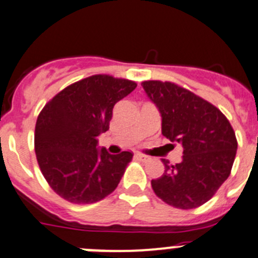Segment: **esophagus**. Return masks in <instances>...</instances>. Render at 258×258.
Segmentation results:
<instances>
[{"mask_svg": "<svg viewBox=\"0 0 258 258\" xmlns=\"http://www.w3.org/2000/svg\"><path fill=\"white\" fill-rule=\"evenodd\" d=\"M136 158H137V160L142 161V162H148V161L151 160V158L148 157V156L142 155V153H137V155H136Z\"/></svg>", "mask_w": 258, "mask_h": 258, "instance_id": "esophagus-1", "label": "esophagus"}]
</instances>
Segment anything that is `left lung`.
<instances>
[{"label":"left lung","mask_w":258,"mask_h":258,"mask_svg":"<svg viewBox=\"0 0 258 258\" xmlns=\"http://www.w3.org/2000/svg\"><path fill=\"white\" fill-rule=\"evenodd\" d=\"M141 85L160 110L163 136L183 147L181 163L162 160L165 172L151 181L156 196L176 209L202 206L232 170L237 140L230 121L216 106L177 83L152 80Z\"/></svg>","instance_id":"left-lung-1"}]
</instances>
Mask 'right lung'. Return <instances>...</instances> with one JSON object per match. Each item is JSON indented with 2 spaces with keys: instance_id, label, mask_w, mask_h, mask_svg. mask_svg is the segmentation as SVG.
I'll return each instance as SVG.
<instances>
[{
  "instance_id": "add662e5",
  "label": "right lung",
  "mask_w": 258,
  "mask_h": 258,
  "mask_svg": "<svg viewBox=\"0 0 258 258\" xmlns=\"http://www.w3.org/2000/svg\"><path fill=\"white\" fill-rule=\"evenodd\" d=\"M137 87L135 81L93 75L59 91L37 117L35 152L52 189L76 205L95 204L116 189L134 153L98 152L113 106Z\"/></svg>"
}]
</instances>
